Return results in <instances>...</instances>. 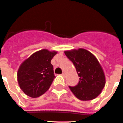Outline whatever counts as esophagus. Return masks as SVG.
<instances>
[{
    "label": "esophagus",
    "mask_w": 123,
    "mask_h": 123,
    "mask_svg": "<svg viewBox=\"0 0 123 123\" xmlns=\"http://www.w3.org/2000/svg\"><path fill=\"white\" fill-rule=\"evenodd\" d=\"M61 75L62 76H65V73H64V72H62Z\"/></svg>",
    "instance_id": "obj_1"
}]
</instances>
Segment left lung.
<instances>
[{
  "instance_id": "1",
  "label": "left lung",
  "mask_w": 123,
  "mask_h": 123,
  "mask_svg": "<svg viewBox=\"0 0 123 123\" xmlns=\"http://www.w3.org/2000/svg\"><path fill=\"white\" fill-rule=\"evenodd\" d=\"M64 53L72 62L80 77L77 85L69 86L70 90L80 100L95 99L100 94L105 84L104 72L98 59L84 49L65 51Z\"/></svg>"
}]
</instances>
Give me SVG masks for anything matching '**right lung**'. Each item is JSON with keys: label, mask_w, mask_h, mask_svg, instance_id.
<instances>
[{"label": "right lung", "mask_w": 123, "mask_h": 123, "mask_svg": "<svg viewBox=\"0 0 123 123\" xmlns=\"http://www.w3.org/2000/svg\"><path fill=\"white\" fill-rule=\"evenodd\" d=\"M55 51L43 49L31 55L20 65L18 82L20 88L31 98H37L48 90L55 78L51 61Z\"/></svg>", "instance_id": "right-lung-1"}]
</instances>
